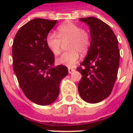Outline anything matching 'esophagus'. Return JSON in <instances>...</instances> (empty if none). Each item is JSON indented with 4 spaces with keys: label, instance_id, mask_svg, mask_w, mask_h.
<instances>
[{
    "label": "esophagus",
    "instance_id": "obj_1",
    "mask_svg": "<svg viewBox=\"0 0 133 133\" xmlns=\"http://www.w3.org/2000/svg\"><path fill=\"white\" fill-rule=\"evenodd\" d=\"M75 71V69L72 68H68V72L70 74V73H72V72H74Z\"/></svg>",
    "mask_w": 133,
    "mask_h": 133
}]
</instances>
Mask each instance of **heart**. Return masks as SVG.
Instances as JSON below:
<instances>
[{
  "mask_svg": "<svg viewBox=\"0 0 133 133\" xmlns=\"http://www.w3.org/2000/svg\"><path fill=\"white\" fill-rule=\"evenodd\" d=\"M58 34L50 32L46 36V44L49 50L57 56L61 53L63 43H66L68 50L57 58L58 64L72 66L78 61L80 54H85L90 46V35L87 30L74 23H67L58 26Z\"/></svg>",
  "mask_w": 133,
  "mask_h": 133,
  "instance_id": "heart-1",
  "label": "heart"
}]
</instances>
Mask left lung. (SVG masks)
I'll use <instances>...</instances> for the list:
<instances>
[{
  "label": "left lung",
  "instance_id": "1",
  "mask_svg": "<svg viewBox=\"0 0 133 133\" xmlns=\"http://www.w3.org/2000/svg\"><path fill=\"white\" fill-rule=\"evenodd\" d=\"M79 20L90 27L91 43L86 58L77 68L82 75L78 90L84 101L99 103L110 95L117 77L118 40L110 27L101 20L95 17Z\"/></svg>",
  "mask_w": 133,
  "mask_h": 133
}]
</instances>
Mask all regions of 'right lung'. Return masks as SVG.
I'll list each match as a JSON object with an SVG mask.
<instances>
[{"label": "right lung", "instance_id": "add662e5", "mask_svg": "<svg viewBox=\"0 0 133 133\" xmlns=\"http://www.w3.org/2000/svg\"><path fill=\"white\" fill-rule=\"evenodd\" d=\"M56 20L35 18L20 28L12 45L13 68L27 98L38 105L53 103L59 84L68 73L65 65L54 67V55L46 44V36Z\"/></svg>", "mask_w": 133, "mask_h": 133}]
</instances>
